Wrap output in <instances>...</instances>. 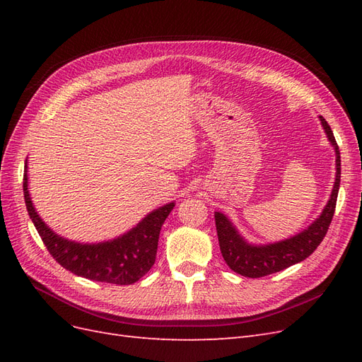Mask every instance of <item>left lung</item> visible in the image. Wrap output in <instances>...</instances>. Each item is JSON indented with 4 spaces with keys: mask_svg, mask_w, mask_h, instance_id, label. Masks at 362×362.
Wrapping results in <instances>:
<instances>
[{
    "mask_svg": "<svg viewBox=\"0 0 362 362\" xmlns=\"http://www.w3.org/2000/svg\"><path fill=\"white\" fill-rule=\"evenodd\" d=\"M320 122L327 140L331 141L335 151L337 173L329 201L325 205L322 214L308 228L303 229L299 234L281 240V242L276 243L254 245L243 238V235L237 231V228L223 213H214L218 246H221L222 257L226 261V264L231 267V270L238 273V275L246 278H261L281 272L293 264H298V262L313 254L317 246L322 243L327 229H329L337 205L339 178H341V160H339L338 145L331 127L327 125L322 116Z\"/></svg>",
    "mask_w": 362,
    "mask_h": 362,
    "instance_id": "left-lung-1",
    "label": "left lung"
}]
</instances>
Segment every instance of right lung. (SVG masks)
I'll return each mask as SVG.
<instances>
[{
  "label": "right lung",
  "instance_id": "right-lung-1",
  "mask_svg": "<svg viewBox=\"0 0 362 362\" xmlns=\"http://www.w3.org/2000/svg\"><path fill=\"white\" fill-rule=\"evenodd\" d=\"M24 199L31 222L52 258L74 275L86 279L129 286L144 278L156 262L161 226L175 202L146 214L125 234L100 243H80L68 240L42 221L28 192V166L24 168Z\"/></svg>",
  "mask_w": 362,
  "mask_h": 362
}]
</instances>
